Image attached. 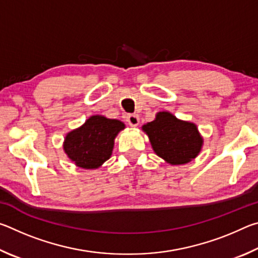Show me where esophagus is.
Returning <instances> with one entry per match:
<instances>
[{"label":"esophagus","mask_w":258,"mask_h":258,"mask_svg":"<svg viewBox=\"0 0 258 258\" xmlns=\"http://www.w3.org/2000/svg\"><path fill=\"white\" fill-rule=\"evenodd\" d=\"M126 120H127L130 126H138L140 118L138 115H135V113H130V115L126 117Z\"/></svg>","instance_id":"1"}]
</instances>
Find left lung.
Listing matches in <instances>:
<instances>
[{"label":"left lung","instance_id":"1","mask_svg":"<svg viewBox=\"0 0 258 258\" xmlns=\"http://www.w3.org/2000/svg\"><path fill=\"white\" fill-rule=\"evenodd\" d=\"M157 155L172 165L189 163L197 157L203 139L197 126L177 119L169 112H158L154 121L143 126Z\"/></svg>","mask_w":258,"mask_h":258}]
</instances>
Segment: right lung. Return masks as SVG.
Masks as SVG:
<instances>
[{"label": "right lung", "instance_id": "add662e5", "mask_svg": "<svg viewBox=\"0 0 258 258\" xmlns=\"http://www.w3.org/2000/svg\"><path fill=\"white\" fill-rule=\"evenodd\" d=\"M124 127L120 120L98 115L90 117L80 128L67 134L64 152L78 167L98 168L110 158L113 139Z\"/></svg>", "mask_w": 258, "mask_h": 258}]
</instances>
